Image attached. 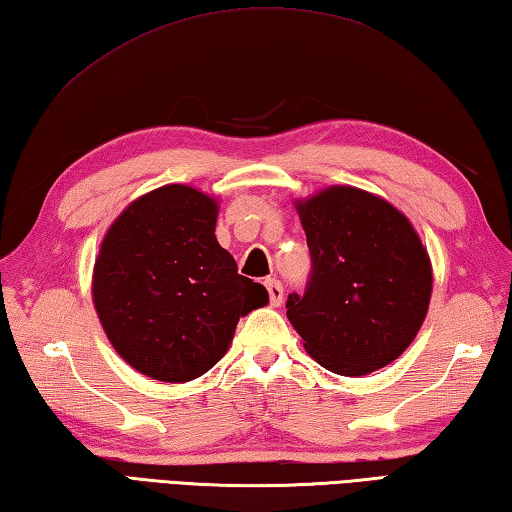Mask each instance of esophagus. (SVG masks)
<instances>
[{
    "label": "esophagus",
    "mask_w": 512,
    "mask_h": 512,
    "mask_svg": "<svg viewBox=\"0 0 512 512\" xmlns=\"http://www.w3.org/2000/svg\"><path fill=\"white\" fill-rule=\"evenodd\" d=\"M265 288H267V294H270V303L274 308H279L283 303V285L281 281L276 279H267L265 281Z\"/></svg>",
    "instance_id": "obj_1"
}]
</instances>
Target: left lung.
Wrapping results in <instances>:
<instances>
[{"label": "left lung", "mask_w": 512, "mask_h": 512, "mask_svg": "<svg viewBox=\"0 0 512 512\" xmlns=\"http://www.w3.org/2000/svg\"><path fill=\"white\" fill-rule=\"evenodd\" d=\"M312 274L290 294L288 319L312 360L339 375H366L405 353L432 297V263L396 206L353 186L297 202Z\"/></svg>", "instance_id": "obj_1"}]
</instances>
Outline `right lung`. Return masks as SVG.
I'll return each mask as SVG.
<instances>
[{
	"instance_id": "1",
	"label": "right lung",
	"mask_w": 512,
	"mask_h": 512,
	"mask_svg": "<svg viewBox=\"0 0 512 512\" xmlns=\"http://www.w3.org/2000/svg\"><path fill=\"white\" fill-rule=\"evenodd\" d=\"M215 220L213 197L168 184L137 197L101 242L96 315L114 351L152 380L200 378L229 351L238 319L270 301L218 245Z\"/></svg>"
}]
</instances>
